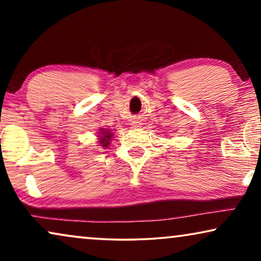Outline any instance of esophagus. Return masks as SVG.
<instances>
[{"label":"esophagus","mask_w":261,"mask_h":261,"mask_svg":"<svg viewBox=\"0 0 261 261\" xmlns=\"http://www.w3.org/2000/svg\"><path fill=\"white\" fill-rule=\"evenodd\" d=\"M132 126H134V127H140V123H139V122H133V123H132Z\"/></svg>","instance_id":"esophagus-1"}]
</instances>
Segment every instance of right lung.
<instances>
[{
    "instance_id": "obj_1",
    "label": "right lung",
    "mask_w": 261,
    "mask_h": 261,
    "mask_svg": "<svg viewBox=\"0 0 261 261\" xmlns=\"http://www.w3.org/2000/svg\"><path fill=\"white\" fill-rule=\"evenodd\" d=\"M99 134H101V137H99V144L103 147H108V145L110 144V138H112V133H110L109 130H106L105 128H101L99 129Z\"/></svg>"
}]
</instances>
